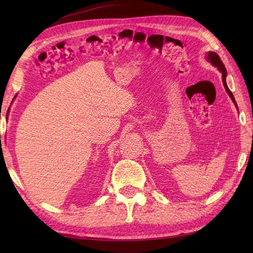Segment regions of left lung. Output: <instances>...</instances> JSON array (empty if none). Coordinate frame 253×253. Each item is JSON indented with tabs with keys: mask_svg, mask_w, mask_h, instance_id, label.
Instances as JSON below:
<instances>
[{
	"mask_svg": "<svg viewBox=\"0 0 253 253\" xmlns=\"http://www.w3.org/2000/svg\"><path fill=\"white\" fill-rule=\"evenodd\" d=\"M207 58H208V61H209V62H211V64H212L213 66L217 67V68H218V71L222 73L223 84H224V87H225V90H226V92H227V93H228V95L230 96V99H232L234 103L236 104V101H235L234 95H233V93H232V92H230V90H229V89H228V87H227V84H226V75H227V72H226V68H225V66H224V64H223L222 60H221V58H219V56L216 54L215 52H209V53H208V56H207Z\"/></svg>",
	"mask_w": 253,
	"mask_h": 253,
	"instance_id": "obj_1",
	"label": "left lung"
}]
</instances>
